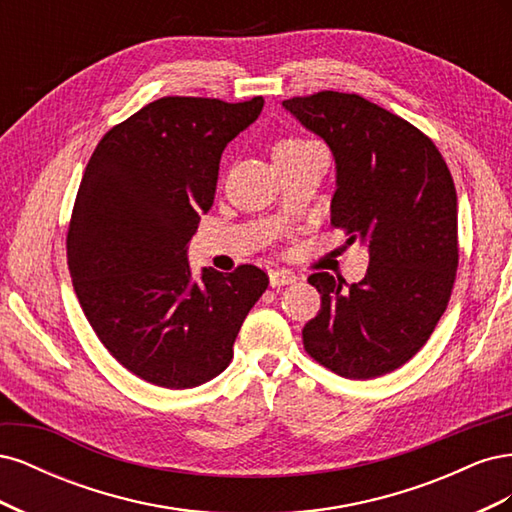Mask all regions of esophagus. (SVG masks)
I'll use <instances>...</instances> for the list:
<instances>
[{
	"instance_id": "obj_1",
	"label": "esophagus",
	"mask_w": 512,
	"mask_h": 512,
	"mask_svg": "<svg viewBox=\"0 0 512 512\" xmlns=\"http://www.w3.org/2000/svg\"><path fill=\"white\" fill-rule=\"evenodd\" d=\"M269 282L273 288H280V286H288L297 282V275L288 269H271L269 271Z\"/></svg>"
}]
</instances>
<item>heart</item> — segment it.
Segmentation results:
<instances>
[{
  "instance_id": "obj_1",
  "label": "heart",
  "mask_w": 512,
  "mask_h": 512,
  "mask_svg": "<svg viewBox=\"0 0 512 512\" xmlns=\"http://www.w3.org/2000/svg\"><path fill=\"white\" fill-rule=\"evenodd\" d=\"M305 143H312V141H305V138H284V141L277 143L275 149H284V147H297V145H305Z\"/></svg>"
}]
</instances>
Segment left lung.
Returning <instances> with one entry per match:
<instances>
[{"instance_id":"8db88e82","label":"left lung","mask_w":512,"mask_h":512,"mask_svg":"<svg viewBox=\"0 0 512 512\" xmlns=\"http://www.w3.org/2000/svg\"><path fill=\"white\" fill-rule=\"evenodd\" d=\"M282 106L333 151L331 224L369 250L359 284L309 275L322 303L303 346L344 378L384 376L427 344L451 299L459 265L451 170L429 136L356 94L318 91Z\"/></svg>"}]
</instances>
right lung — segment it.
Masks as SVG:
<instances>
[{
  "instance_id": "obj_1",
  "label": "right lung",
  "mask_w": 512,
  "mask_h": 512,
  "mask_svg": "<svg viewBox=\"0 0 512 512\" xmlns=\"http://www.w3.org/2000/svg\"><path fill=\"white\" fill-rule=\"evenodd\" d=\"M262 104L166 96L108 130L87 162L66 241L72 286L104 348L145 382L192 389L222 374L269 286L254 265L194 282L188 262L222 151Z\"/></svg>"
}]
</instances>
